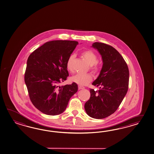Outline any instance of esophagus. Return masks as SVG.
<instances>
[{
	"mask_svg": "<svg viewBox=\"0 0 154 154\" xmlns=\"http://www.w3.org/2000/svg\"><path fill=\"white\" fill-rule=\"evenodd\" d=\"M78 88H79V90H80L83 89H84L85 88H84V86H81V85H79V86H78Z\"/></svg>",
	"mask_w": 154,
	"mask_h": 154,
	"instance_id": "obj_1",
	"label": "esophagus"
}]
</instances>
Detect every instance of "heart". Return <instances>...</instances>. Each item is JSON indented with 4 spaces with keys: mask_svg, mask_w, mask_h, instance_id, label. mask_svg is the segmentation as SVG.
Listing matches in <instances>:
<instances>
[{
    "mask_svg": "<svg viewBox=\"0 0 154 154\" xmlns=\"http://www.w3.org/2000/svg\"><path fill=\"white\" fill-rule=\"evenodd\" d=\"M81 55L90 65V69L94 72H97L99 70L97 66V55L91 50H85L82 51ZM75 56L74 55H70L66 61V69L70 72H74V61ZM72 82H75L80 85H86L92 80V76L89 74H77L72 76L70 78Z\"/></svg>",
    "mask_w": 154,
    "mask_h": 154,
    "instance_id": "heart-1",
    "label": "heart"
}]
</instances>
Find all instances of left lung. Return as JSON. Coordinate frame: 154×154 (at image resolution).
Listing matches in <instances>:
<instances>
[{
	"label": "left lung",
	"instance_id": "obj_1",
	"mask_svg": "<svg viewBox=\"0 0 154 154\" xmlns=\"http://www.w3.org/2000/svg\"><path fill=\"white\" fill-rule=\"evenodd\" d=\"M91 47L100 53L103 66L92 84L99 88L90 90V97L85 104L86 114L91 118H106L116 111L124 99L129 86L128 65L121 54L113 47L95 42Z\"/></svg>",
	"mask_w": 154,
	"mask_h": 154
}]
</instances>
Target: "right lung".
I'll return each mask as SVG.
<instances>
[{"mask_svg":"<svg viewBox=\"0 0 154 154\" xmlns=\"http://www.w3.org/2000/svg\"><path fill=\"white\" fill-rule=\"evenodd\" d=\"M79 43L72 40H54L44 44L29 55L24 80L30 100L45 114L63 112L71 97L77 92L78 85L58 86L66 80V61Z\"/></svg>","mask_w":154,"mask_h":154,"instance_id":"obj_1","label":"right lung"}]
</instances>
